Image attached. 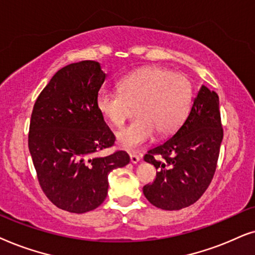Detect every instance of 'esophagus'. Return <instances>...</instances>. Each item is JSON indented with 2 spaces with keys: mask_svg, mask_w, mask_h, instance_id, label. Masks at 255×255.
<instances>
[{
  "mask_svg": "<svg viewBox=\"0 0 255 255\" xmlns=\"http://www.w3.org/2000/svg\"><path fill=\"white\" fill-rule=\"evenodd\" d=\"M141 159V156L140 155H137V154H130V162L131 163H137L138 161H140Z\"/></svg>",
  "mask_w": 255,
  "mask_h": 255,
  "instance_id": "obj_1",
  "label": "esophagus"
}]
</instances>
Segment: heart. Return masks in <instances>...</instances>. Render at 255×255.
I'll return each instance as SVG.
<instances>
[{
    "label": "heart",
    "mask_w": 255,
    "mask_h": 255,
    "mask_svg": "<svg viewBox=\"0 0 255 255\" xmlns=\"http://www.w3.org/2000/svg\"><path fill=\"white\" fill-rule=\"evenodd\" d=\"M192 96L191 81L184 74L148 66L122 78L119 91L101 90L97 108L117 128L125 125L135 108L136 120L117 135L121 148L133 150L155 133L164 137L177 130L188 117Z\"/></svg>",
    "instance_id": "heart-1"
}]
</instances>
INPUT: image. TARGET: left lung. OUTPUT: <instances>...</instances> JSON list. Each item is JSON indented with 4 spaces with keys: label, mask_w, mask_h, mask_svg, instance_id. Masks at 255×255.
Wrapping results in <instances>:
<instances>
[{
    "label": "left lung",
    "mask_w": 255,
    "mask_h": 255,
    "mask_svg": "<svg viewBox=\"0 0 255 255\" xmlns=\"http://www.w3.org/2000/svg\"><path fill=\"white\" fill-rule=\"evenodd\" d=\"M223 141L219 98L204 85L181 128L144 155L156 178L143 186L145 198L162 210H181L201 198L215 175Z\"/></svg>",
    "instance_id": "1"
}]
</instances>
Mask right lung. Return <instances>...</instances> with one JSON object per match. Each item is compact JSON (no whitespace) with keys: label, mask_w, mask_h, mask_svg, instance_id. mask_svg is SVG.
<instances>
[{"label":"right lung","mask_w":255,"mask_h":255,"mask_svg":"<svg viewBox=\"0 0 255 255\" xmlns=\"http://www.w3.org/2000/svg\"><path fill=\"white\" fill-rule=\"evenodd\" d=\"M106 73L94 60L60 69L37 98L29 150L45 196L57 208L85 213L103 204L108 174L129 163L124 150L97 156L115 137L97 108Z\"/></svg>","instance_id":"1"}]
</instances>
